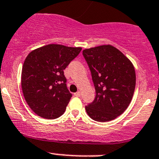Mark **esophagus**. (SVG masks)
Returning <instances> with one entry per match:
<instances>
[{
    "label": "esophagus",
    "instance_id": "1",
    "mask_svg": "<svg viewBox=\"0 0 159 159\" xmlns=\"http://www.w3.org/2000/svg\"><path fill=\"white\" fill-rule=\"evenodd\" d=\"M74 95L75 96V97H81V92H80V91H78V92H76V93H74Z\"/></svg>",
    "mask_w": 159,
    "mask_h": 159
}]
</instances>
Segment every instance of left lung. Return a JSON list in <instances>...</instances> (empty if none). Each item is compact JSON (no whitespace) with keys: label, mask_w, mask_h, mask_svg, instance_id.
Wrapping results in <instances>:
<instances>
[{"label":"left lung","mask_w":159,"mask_h":159,"mask_svg":"<svg viewBox=\"0 0 159 159\" xmlns=\"http://www.w3.org/2000/svg\"><path fill=\"white\" fill-rule=\"evenodd\" d=\"M91 72L96 97L85 106L94 121L106 122L121 116L131 102L135 90L136 73L132 62L111 45L83 50Z\"/></svg>","instance_id":"1"}]
</instances>
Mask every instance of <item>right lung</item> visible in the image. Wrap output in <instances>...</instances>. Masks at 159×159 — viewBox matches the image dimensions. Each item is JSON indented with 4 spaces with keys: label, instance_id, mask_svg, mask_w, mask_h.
<instances>
[{
    "label": "right lung",
    "instance_id": "1",
    "mask_svg": "<svg viewBox=\"0 0 159 159\" xmlns=\"http://www.w3.org/2000/svg\"><path fill=\"white\" fill-rule=\"evenodd\" d=\"M81 48L48 44L32 50L25 58L21 77L22 93L31 110L41 118L62 116L72 97L63 70Z\"/></svg>",
    "mask_w": 159,
    "mask_h": 159
}]
</instances>
